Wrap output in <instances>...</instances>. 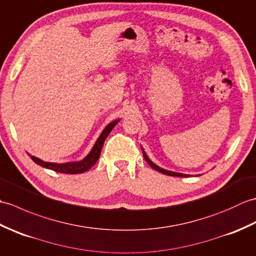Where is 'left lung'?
<instances>
[{"mask_svg":"<svg viewBox=\"0 0 256 256\" xmlns=\"http://www.w3.org/2000/svg\"><path fill=\"white\" fill-rule=\"evenodd\" d=\"M144 154V158H145V160L148 162V165L152 167V168H154L155 170H157V172H162V174H165V175H168V176H175V177H189V175H184V174H178V172H168V170H162V168H160L158 166H156L154 162H152L150 160H148V157L146 156V154L145 153H143Z\"/></svg>","mask_w":256,"mask_h":256,"instance_id":"left-lung-1","label":"left lung"}]
</instances>
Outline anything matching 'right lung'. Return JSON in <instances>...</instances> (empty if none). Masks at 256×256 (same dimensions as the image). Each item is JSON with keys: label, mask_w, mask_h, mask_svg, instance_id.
<instances>
[{"label": "right lung", "mask_w": 256, "mask_h": 256, "mask_svg": "<svg viewBox=\"0 0 256 256\" xmlns=\"http://www.w3.org/2000/svg\"><path fill=\"white\" fill-rule=\"evenodd\" d=\"M118 121H120V120L113 121L112 123L108 124L104 130H103V132L101 133L99 138H98V140L94 146V148L91 150L90 154L82 160L76 162H66V164H55V162H42L40 158H37V157L30 155V158L34 160L37 165L48 168V170H52L54 172H62V174H70V175H74V174L84 172L88 170H90V168L98 162V160H99V156L101 154L103 143H104V140L108 138V135L110 134V132L112 131V128L116 126Z\"/></svg>", "instance_id": "1"}]
</instances>
